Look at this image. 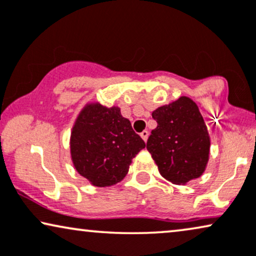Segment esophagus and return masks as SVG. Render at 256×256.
I'll return each instance as SVG.
<instances>
[{
    "label": "esophagus",
    "instance_id": "esophagus-1",
    "mask_svg": "<svg viewBox=\"0 0 256 256\" xmlns=\"http://www.w3.org/2000/svg\"><path fill=\"white\" fill-rule=\"evenodd\" d=\"M140 136H142V138L144 139V142H148V131H142V134H140Z\"/></svg>",
    "mask_w": 256,
    "mask_h": 256
}]
</instances>
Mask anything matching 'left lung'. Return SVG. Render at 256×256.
<instances>
[{
	"label": "left lung",
	"instance_id": "1",
	"mask_svg": "<svg viewBox=\"0 0 256 256\" xmlns=\"http://www.w3.org/2000/svg\"><path fill=\"white\" fill-rule=\"evenodd\" d=\"M156 128L148 139L151 153L164 178L185 185L205 172L210 139L199 108L188 97H180L152 112Z\"/></svg>",
	"mask_w": 256,
	"mask_h": 256
}]
</instances>
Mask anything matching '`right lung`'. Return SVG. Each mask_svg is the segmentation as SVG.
<instances>
[{"instance_id":"add662e5","label":"right lung","mask_w":256,"mask_h":256,"mask_svg":"<svg viewBox=\"0 0 256 256\" xmlns=\"http://www.w3.org/2000/svg\"><path fill=\"white\" fill-rule=\"evenodd\" d=\"M145 142L118 106L88 103L72 126L70 153L76 171L97 187L112 186L128 174Z\"/></svg>"}]
</instances>
